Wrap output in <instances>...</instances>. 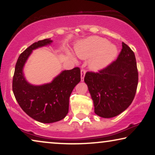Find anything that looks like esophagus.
<instances>
[{
    "label": "esophagus",
    "instance_id": "esophagus-1",
    "mask_svg": "<svg viewBox=\"0 0 155 155\" xmlns=\"http://www.w3.org/2000/svg\"><path fill=\"white\" fill-rule=\"evenodd\" d=\"M85 73H86L85 70L81 69V80L82 81H83L84 80V75H85Z\"/></svg>",
    "mask_w": 155,
    "mask_h": 155
}]
</instances>
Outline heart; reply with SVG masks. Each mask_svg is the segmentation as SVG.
Returning a JSON list of instances; mask_svg holds the SVG:
<instances>
[{
  "instance_id": "heart-1",
  "label": "heart",
  "mask_w": 155,
  "mask_h": 155,
  "mask_svg": "<svg viewBox=\"0 0 155 155\" xmlns=\"http://www.w3.org/2000/svg\"><path fill=\"white\" fill-rule=\"evenodd\" d=\"M77 55L81 58H90V67L99 70L109 65L115 58L118 50L115 45L108 43L107 39L92 37L81 42L75 48Z\"/></svg>"
}]
</instances>
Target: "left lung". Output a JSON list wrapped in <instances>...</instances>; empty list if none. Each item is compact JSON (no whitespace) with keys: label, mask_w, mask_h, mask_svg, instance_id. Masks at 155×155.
<instances>
[{"label":"left lung","mask_w":155,"mask_h":155,"mask_svg":"<svg viewBox=\"0 0 155 155\" xmlns=\"http://www.w3.org/2000/svg\"><path fill=\"white\" fill-rule=\"evenodd\" d=\"M84 80L95 114L102 118L118 116L131 104L136 93L138 72L134 52L122 42L116 60L98 72H87Z\"/></svg>","instance_id":"obj_1"}]
</instances>
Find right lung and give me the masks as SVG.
Wrapping results in <instances>:
<instances>
[{
    "mask_svg": "<svg viewBox=\"0 0 155 155\" xmlns=\"http://www.w3.org/2000/svg\"><path fill=\"white\" fill-rule=\"evenodd\" d=\"M51 42L46 39L26 48L17 61L12 78V91L20 107L31 118L44 124L58 121L65 117L68 113L70 96L81 80L78 67L63 71L52 82L44 85L34 86L25 80L22 68L32 50Z\"/></svg>",
    "mask_w": 155,
    "mask_h": 155,
    "instance_id": "right-lung-1",
    "label": "right lung"
}]
</instances>
